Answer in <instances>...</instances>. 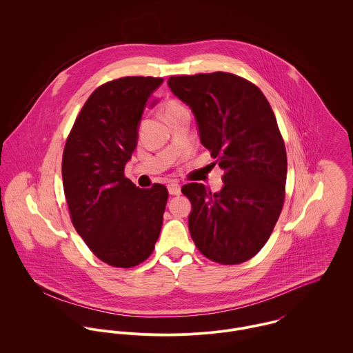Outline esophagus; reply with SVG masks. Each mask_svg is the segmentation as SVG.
<instances>
[{"label": "esophagus", "mask_w": 353, "mask_h": 353, "mask_svg": "<svg viewBox=\"0 0 353 353\" xmlns=\"http://www.w3.org/2000/svg\"><path fill=\"white\" fill-rule=\"evenodd\" d=\"M168 192L171 196H179L181 194V186L176 182H171L168 186Z\"/></svg>", "instance_id": "obj_1"}]
</instances>
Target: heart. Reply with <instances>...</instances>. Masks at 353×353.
<instances>
[{
    "label": "heart",
    "instance_id": "1",
    "mask_svg": "<svg viewBox=\"0 0 353 353\" xmlns=\"http://www.w3.org/2000/svg\"><path fill=\"white\" fill-rule=\"evenodd\" d=\"M185 111H188V108H186L183 104L178 103V101H170V103H167V105H165V117H167V118L174 117V115H178V114L185 112Z\"/></svg>",
    "mask_w": 353,
    "mask_h": 353
}]
</instances>
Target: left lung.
<instances>
[{
    "instance_id": "obj_1",
    "label": "left lung",
    "mask_w": 353,
    "mask_h": 353,
    "mask_svg": "<svg viewBox=\"0 0 353 353\" xmlns=\"http://www.w3.org/2000/svg\"><path fill=\"white\" fill-rule=\"evenodd\" d=\"M168 87L196 115L202 145L224 170L212 193L188 183L190 235L202 255L238 265L259 252L285 199L287 152L274 112L252 81L227 72L171 76Z\"/></svg>"
}]
</instances>
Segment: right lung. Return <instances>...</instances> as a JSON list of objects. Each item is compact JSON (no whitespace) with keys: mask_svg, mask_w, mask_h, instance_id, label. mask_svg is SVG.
Masks as SVG:
<instances>
[{"mask_svg":"<svg viewBox=\"0 0 353 353\" xmlns=\"http://www.w3.org/2000/svg\"><path fill=\"white\" fill-rule=\"evenodd\" d=\"M161 77L128 76L98 87L66 139L62 182L70 220L88 249L115 268L151 255L168 199L164 185L140 189L125 176L143 111Z\"/></svg>","mask_w":353,"mask_h":353,"instance_id":"1","label":"right lung"}]
</instances>
